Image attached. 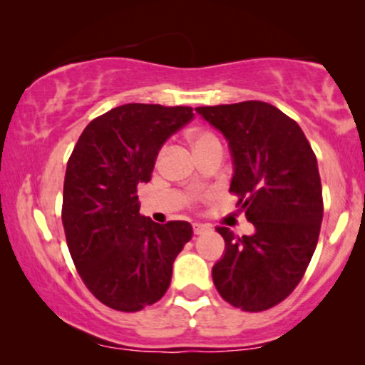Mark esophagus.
<instances>
[{"label": "esophagus", "instance_id": "1", "mask_svg": "<svg viewBox=\"0 0 365 365\" xmlns=\"http://www.w3.org/2000/svg\"><path fill=\"white\" fill-rule=\"evenodd\" d=\"M211 230V226L204 223H194V233L195 235H202V233H207Z\"/></svg>", "mask_w": 365, "mask_h": 365}]
</instances>
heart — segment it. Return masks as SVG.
<instances>
[{
	"mask_svg": "<svg viewBox=\"0 0 365 365\" xmlns=\"http://www.w3.org/2000/svg\"><path fill=\"white\" fill-rule=\"evenodd\" d=\"M190 142H192V148H194V153L202 148H207V145L220 144L216 137L209 132H194L190 135Z\"/></svg>",
	"mask_w": 365,
	"mask_h": 365,
	"instance_id": "b5f03b06",
	"label": "heart"
}]
</instances>
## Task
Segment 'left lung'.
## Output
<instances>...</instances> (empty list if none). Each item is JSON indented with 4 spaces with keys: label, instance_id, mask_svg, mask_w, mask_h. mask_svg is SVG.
<instances>
[{
    "label": "left lung",
    "instance_id": "1",
    "mask_svg": "<svg viewBox=\"0 0 365 365\" xmlns=\"http://www.w3.org/2000/svg\"><path fill=\"white\" fill-rule=\"evenodd\" d=\"M195 111L228 142L230 192L254 225L252 235L242 237L217 226L225 254L212 266V282L228 304L266 311L290 295L316 250L322 221L317 159L299 123L269 103Z\"/></svg>",
    "mask_w": 365,
    "mask_h": 365
}]
</instances>
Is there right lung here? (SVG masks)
<instances>
[{"instance_id":"right-lung-1","label":"right lung","mask_w":365,"mask_h":365,"mask_svg":"<svg viewBox=\"0 0 365 365\" xmlns=\"http://www.w3.org/2000/svg\"><path fill=\"white\" fill-rule=\"evenodd\" d=\"M194 118L192 108L130 103L87 125L66 165L63 228L75 267L108 307L137 312L158 302L192 238L187 221L154 223L139 212L163 144Z\"/></svg>"}]
</instances>
